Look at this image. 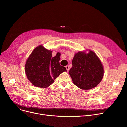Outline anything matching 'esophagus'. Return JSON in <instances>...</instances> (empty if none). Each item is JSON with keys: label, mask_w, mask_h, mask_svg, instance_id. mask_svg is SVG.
<instances>
[{"label": "esophagus", "mask_w": 127, "mask_h": 127, "mask_svg": "<svg viewBox=\"0 0 127 127\" xmlns=\"http://www.w3.org/2000/svg\"><path fill=\"white\" fill-rule=\"evenodd\" d=\"M66 69H67V71H68L69 70V67L68 66H66Z\"/></svg>", "instance_id": "34e87169"}]
</instances>
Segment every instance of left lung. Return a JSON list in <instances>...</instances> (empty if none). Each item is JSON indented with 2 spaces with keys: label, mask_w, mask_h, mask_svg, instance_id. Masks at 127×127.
Returning <instances> with one entry per match:
<instances>
[{
  "label": "left lung",
  "mask_w": 127,
  "mask_h": 127,
  "mask_svg": "<svg viewBox=\"0 0 127 127\" xmlns=\"http://www.w3.org/2000/svg\"><path fill=\"white\" fill-rule=\"evenodd\" d=\"M72 64L69 74L72 82L80 89H92L102 80L104 72L103 66L94 51L86 50L76 53Z\"/></svg>",
  "instance_id": "8db88e82"
}]
</instances>
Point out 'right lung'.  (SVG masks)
Listing matches in <instances>:
<instances>
[{
  "label": "right lung",
  "mask_w": 127,
  "mask_h": 127,
  "mask_svg": "<svg viewBox=\"0 0 127 127\" xmlns=\"http://www.w3.org/2000/svg\"><path fill=\"white\" fill-rule=\"evenodd\" d=\"M52 53V51L40 45L33 50L26 60L25 74L34 86L47 88L60 74L67 71L66 68L60 65V53H57L53 57Z\"/></svg>",
  "instance_id": "add662e5"
}]
</instances>
